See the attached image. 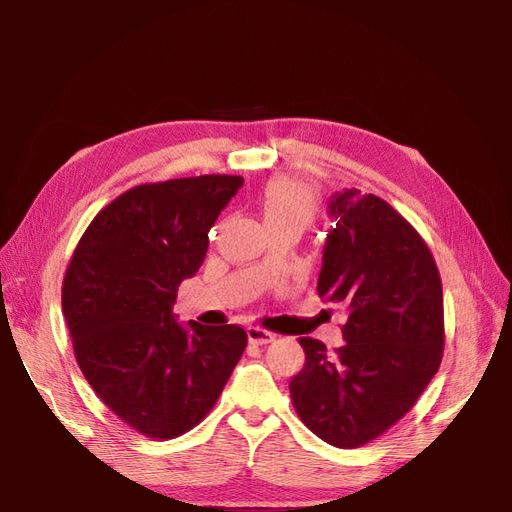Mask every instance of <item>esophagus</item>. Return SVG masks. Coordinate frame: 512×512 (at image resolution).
Segmentation results:
<instances>
[{
  "instance_id": "1",
  "label": "esophagus",
  "mask_w": 512,
  "mask_h": 512,
  "mask_svg": "<svg viewBox=\"0 0 512 512\" xmlns=\"http://www.w3.org/2000/svg\"><path fill=\"white\" fill-rule=\"evenodd\" d=\"M273 333L262 329V327H247V339H250V344L254 346H265L269 342H273Z\"/></svg>"
}]
</instances>
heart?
Wrapping results in <instances>:
<instances>
[{"mask_svg": "<svg viewBox=\"0 0 512 512\" xmlns=\"http://www.w3.org/2000/svg\"><path fill=\"white\" fill-rule=\"evenodd\" d=\"M262 220L269 226L292 224L305 230L318 215V196L312 185L297 179H275L258 198Z\"/></svg>", "mask_w": 512, "mask_h": 512, "instance_id": "1", "label": "heart"}]
</instances>
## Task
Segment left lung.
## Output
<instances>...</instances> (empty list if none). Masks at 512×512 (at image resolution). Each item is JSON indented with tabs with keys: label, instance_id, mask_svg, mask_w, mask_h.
Segmentation results:
<instances>
[{
	"label": "left lung",
	"instance_id": "1",
	"mask_svg": "<svg viewBox=\"0 0 512 512\" xmlns=\"http://www.w3.org/2000/svg\"><path fill=\"white\" fill-rule=\"evenodd\" d=\"M318 294L344 303L346 344L327 352L299 337L305 365L292 406L316 436L359 448L404 418L436 376L444 350L442 280L425 239L374 194L337 192Z\"/></svg>",
	"mask_w": 512,
	"mask_h": 512
}]
</instances>
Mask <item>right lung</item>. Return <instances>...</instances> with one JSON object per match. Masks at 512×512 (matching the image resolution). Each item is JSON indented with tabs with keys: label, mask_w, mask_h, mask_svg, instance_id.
Segmentation results:
<instances>
[{
	"label": "right lung",
	"mask_w": 512,
	"mask_h": 512,
	"mask_svg": "<svg viewBox=\"0 0 512 512\" xmlns=\"http://www.w3.org/2000/svg\"><path fill=\"white\" fill-rule=\"evenodd\" d=\"M237 175L141 183L108 203L74 247L61 286L74 356L91 389L141 436L196 427L247 346L237 324L181 327L177 288L203 265Z\"/></svg>",
	"instance_id": "add662e5"
}]
</instances>
